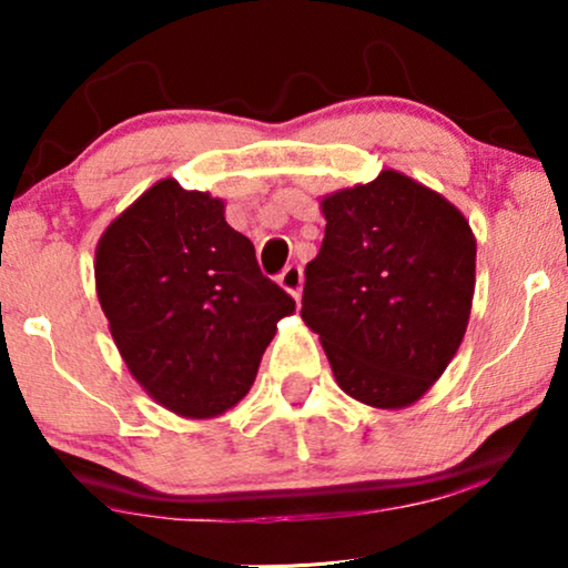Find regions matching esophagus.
Here are the masks:
<instances>
[{
	"label": "esophagus",
	"mask_w": 568,
	"mask_h": 568,
	"mask_svg": "<svg viewBox=\"0 0 568 568\" xmlns=\"http://www.w3.org/2000/svg\"><path fill=\"white\" fill-rule=\"evenodd\" d=\"M278 284H282V290L290 292L294 300H300V294H302V268L300 266H286L282 271V276H278Z\"/></svg>",
	"instance_id": "34e87169"
}]
</instances>
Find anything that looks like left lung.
<instances>
[{
  "label": "left lung",
  "mask_w": 568,
  "mask_h": 568,
  "mask_svg": "<svg viewBox=\"0 0 568 568\" xmlns=\"http://www.w3.org/2000/svg\"><path fill=\"white\" fill-rule=\"evenodd\" d=\"M325 237L305 268L302 321L341 390L406 408L463 344L476 292V235L460 209L398 170L321 201Z\"/></svg>",
  "instance_id": "obj_1"
}]
</instances>
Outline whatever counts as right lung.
Segmentation results:
<instances>
[{"instance_id": "1", "label": "right lung", "mask_w": 568, "mask_h": 568, "mask_svg": "<svg viewBox=\"0 0 568 568\" xmlns=\"http://www.w3.org/2000/svg\"><path fill=\"white\" fill-rule=\"evenodd\" d=\"M95 290L131 377L183 418L237 406L294 300L261 274L224 201L158 181L98 240Z\"/></svg>"}]
</instances>
